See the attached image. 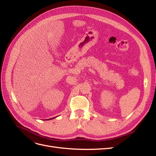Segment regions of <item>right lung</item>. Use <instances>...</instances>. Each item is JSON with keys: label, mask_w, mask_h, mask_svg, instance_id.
Listing matches in <instances>:
<instances>
[{"label": "right lung", "mask_w": 156, "mask_h": 156, "mask_svg": "<svg viewBox=\"0 0 156 156\" xmlns=\"http://www.w3.org/2000/svg\"><path fill=\"white\" fill-rule=\"evenodd\" d=\"M55 118H56V117H54V118H52V119H49V120H51V119H55Z\"/></svg>", "instance_id": "right-lung-1"}]
</instances>
